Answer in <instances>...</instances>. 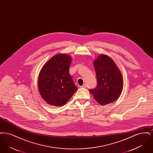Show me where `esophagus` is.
I'll return each mask as SVG.
<instances>
[{"instance_id":"esophagus-1","label":"esophagus","mask_w":153,"mask_h":153,"mask_svg":"<svg viewBox=\"0 0 153 153\" xmlns=\"http://www.w3.org/2000/svg\"><path fill=\"white\" fill-rule=\"evenodd\" d=\"M81 88H85L87 87V84H83L81 87Z\"/></svg>"}]
</instances>
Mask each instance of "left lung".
<instances>
[{"mask_svg": "<svg viewBox=\"0 0 153 153\" xmlns=\"http://www.w3.org/2000/svg\"><path fill=\"white\" fill-rule=\"evenodd\" d=\"M97 78V86L89 89L95 100L106 105L118 99L123 88V77L114 61L107 55L100 54L94 62Z\"/></svg>", "mask_w": 153, "mask_h": 153, "instance_id": "left-lung-1", "label": "left lung"}]
</instances>
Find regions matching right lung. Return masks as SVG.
<instances>
[{
	"label": "right lung",
	"mask_w": 153,
	"mask_h": 153,
	"mask_svg": "<svg viewBox=\"0 0 153 153\" xmlns=\"http://www.w3.org/2000/svg\"><path fill=\"white\" fill-rule=\"evenodd\" d=\"M72 58L66 54L52 57L39 74L38 87L44 100L54 106H62L77 90L69 69Z\"/></svg>",
	"instance_id": "obj_1"
}]
</instances>
